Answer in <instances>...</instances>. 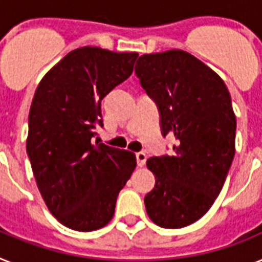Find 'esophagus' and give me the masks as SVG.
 <instances>
[{"label":"esophagus","instance_id":"obj_1","mask_svg":"<svg viewBox=\"0 0 262 262\" xmlns=\"http://www.w3.org/2000/svg\"><path fill=\"white\" fill-rule=\"evenodd\" d=\"M135 158H136V163H138V166H139V167L144 166V163H146V159H147L146 152H143V151H139V152H136L135 154Z\"/></svg>","mask_w":262,"mask_h":262}]
</instances>
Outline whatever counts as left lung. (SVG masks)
I'll list each match as a JSON object with an SVG mask.
<instances>
[{
	"label": "left lung",
	"instance_id": "1",
	"mask_svg": "<svg viewBox=\"0 0 262 262\" xmlns=\"http://www.w3.org/2000/svg\"><path fill=\"white\" fill-rule=\"evenodd\" d=\"M135 75L157 104L162 135L175 139L171 154L147 161L155 175L144 196L147 214L161 228H185L207 213L232 166L230 94L217 73L178 49L140 56Z\"/></svg>",
	"mask_w": 262,
	"mask_h": 262
}]
</instances>
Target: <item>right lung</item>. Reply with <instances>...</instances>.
<instances>
[{
  "label": "right lung",
  "instance_id": "add662e5",
  "mask_svg": "<svg viewBox=\"0 0 262 262\" xmlns=\"http://www.w3.org/2000/svg\"><path fill=\"white\" fill-rule=\"evenodd\" d=\"M138 53L83 47L38 84L29 111L27 152L38 190L64 226L92 232L111 221L135 155L94 144L101 100L133 73Z\"/></svg>",
  "mask_w": 262,
  "mask_h": 262
}]
</instances>
